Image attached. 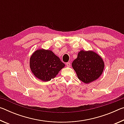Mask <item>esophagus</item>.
I'll return each mask as SVG.
<instances>
[{
    "mask_svg": "<svg viewBox=\"0 0 124 124\" xmlns=\"http://www.w3.org/2000/svg\"><path fill=\"white\" fill-rule=\"evenodd\" d=\"M66 66H67V67H70V62H67V63H66Z\"/></svg>",
    "mask_w": 124,
    "mask_h": 124,
    "instance_id": "obj_1",
    "label": "esophagus"
}]
</instances>
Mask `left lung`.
<instances>
[{"label": "left lung", "instance_id": "obj_1", "mask_svg": "<svg viewBox=\"0 0 124 124\" xmlns=\"http://www.w3.org/2000/svg\"><path fill=\"white\" fill-rule=\"evenodd\" d=\"M72 66L78 79L84 83L97 79L103 71L104 64L102 58L92 51H80Z\"/></svg>", "mask_w": 124, "mask_h": 124}]
</instances>
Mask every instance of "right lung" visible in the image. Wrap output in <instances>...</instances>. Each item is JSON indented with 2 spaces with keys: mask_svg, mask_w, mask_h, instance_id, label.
<instances>
[{
  "mask_svg": "<svg viewBox=\"0 0 124 124\" xmlns=\"http://www.w3.org/2000/svg\"><path fill=\"white\" fill-rule=\"evenodd\" d=\"M65 66L60 58L52 51L40 49L35 51L30 58V68L37 78L50 81Z\"/></svg>",
  "mask_w": 124,
  "mask_h": 124,
  "instance_id": "1",
  "label": "right lung"
}]
</instances>
